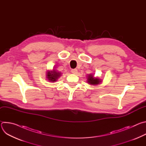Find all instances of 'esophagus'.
<instances>
[{
  "label": "esophagus",
  "mask_w": 146,
  "mask_h": 146,
  "mask_svg": "<svg viewBox=\"0 0 146 146\" xmlns=\"http://www.w3.org/2000/svg\"><path fill=\"white\" fill-rule=\"evenodd\" d=\"M71 72H72V73L73 74H76L77 73V70L76 69H72V70H71Z\"/></svg>",
  "instance_id": "34e87169"
}]
</instances>
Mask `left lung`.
<instances>
[{
  "instance_id": "1",
  "label": "left lung",
  "mask_w": 146,
  "mask_h": 146,
  "mask_svg": "<svg viewBox=\"0 0 146 146\" xmlns=\"http://www.w3.org/2000/svg\"><path fill=\"white\" fill-rule=\"evenodd\" d=\"M88 82L90 83V84H93V85H96L99 84V83L101 82L100 80L98 78H94L92 75L90 74L88 77Z\"/></svg>"
}]
</instances>
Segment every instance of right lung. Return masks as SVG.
<instances>
[{"label":"right lung","instance_id":"obj_1","mask_svg":"<svg viewBox=\"0 0 146 146\" xmlns=\"http://www.w3.org/2000/svg\"><path fill=\"white\" fill-rule=\"evenodd\" d=\"M60 73L56 72L55 71L53 70V72H49L47 73V78L51 81H55L56 79L59 77Z\"/></svg>","mask_w":146,"mask_h":146}]
</instances>
